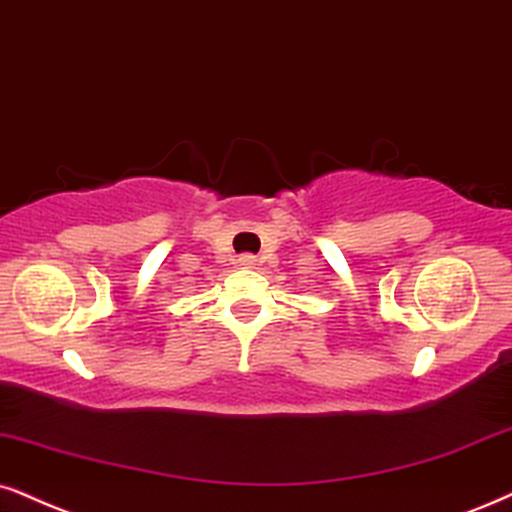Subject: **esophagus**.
Listing matches in <instances>:
<instances>
[{
	"label": "esophagus",
	"mask_w": 512,
	"mask_h": 512,
	"mask_svg": "<svg viewBox=\"0 0 512 512\" xmlns=\"http://www.w3.org/2000/svg\"><path fill=\"white\" fill-rule=\"evenodd\" d=\"M257 264V257L255 255H241L238 257V267L243 269H252Z\"/></svg>",
	"instance_id": "obj_1"
}]
</instances>
